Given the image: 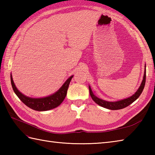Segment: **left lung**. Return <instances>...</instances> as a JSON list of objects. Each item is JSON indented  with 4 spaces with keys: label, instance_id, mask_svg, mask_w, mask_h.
I'll list each match as a JSON object with an SVG mask.
<instances>
[{
    "label": "left lung",
    "instance_id": "1",
    "mask_svg": "<svg viewBox=\"0 0 155 155\" xmlns=\"http://www.w3.org/2000/svg\"><path fill=\"white\" fill-rule=\"evenodd\" d=\"M145 82H146V64L144 65V72L143 79L142 81V83H141L139 88H138V90L137 91L136 93L130 97L124 98V99H122L120 101H113V102L107 101L101 99V98H98L97 96H95L94 93H93V91H92L90 85H88V88H89V92H90L91 98H93V100L97 104H98L101 107H103L105 108H108V109H110V110H119L128 107V105L132 104L134 101H135L137 98L139 97L140 94L142 93V92L144 89V85H145Z\"/></svg>",
    "mask_w": 155,
    "mask_h": 155
}]
</instances>
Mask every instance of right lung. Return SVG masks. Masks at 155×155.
Returning <instances> with one entry per match:
<instances>
[{
    "label": "right lung",
    "mask_w": 155,
    "mask_h": 155,
    "mask_svg": "<svg viewBox=\"0 0 155 155\" xmlns=\"http://www.w3.org/2000/svg\"><path fill=\"white\" fill-rule=\"evenodd\" d=\"M72 77H73V75L69 77L62 85V87L54 94L42 98H32L27 97L26 95L21 93L16 87L12 79V74H11V81L12 87L15 93L25 105L35 110L47 111L57 107L62 103L67 95L69 84H70Z\"/></svg>",
    "instance_id": "add662e5"
}]
</instances>
